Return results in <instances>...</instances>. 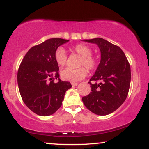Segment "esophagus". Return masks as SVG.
<instances>
[{"instance_id":"34e87169","label":"esophagus","mask_w":149,"mask_h":149,"mask_svg":"<svg viewBox=\"0 0 149 149\" xmlns=\"http://www.w3.org/2000/svg\"><path fill=\"white\" fill-rule=\"evenodd\" d=\"M71 85H72V86H77V85H78V83H71Z\"/></svg>"}]
</instances>
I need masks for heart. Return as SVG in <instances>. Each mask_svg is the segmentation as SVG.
<instances>
[{"mask_svg":"<svg viewBox=\"0 0 149 149\" xmlns=\"http://www.w3.org/2000/svg\"><path fill=\"white\" fill-rule=\"evenodd\" d=\"M71 49L74 52L77 53L81 57L79 66L83 67L78 69L67 67L61 71V77L65 80H69L71 82H76L83 79L86 76L88 73V69L89 71H94L97 67L98 60L95 57L92 55V49L88 45L85 44L79 43L73 46ZM54 59L59 66H64L67 60V54L63 47H59L56 49L54 52ZM85 66V68L84 67Z\"/></svg>","mask_w":149,"mask_h":149,"instance_id":"heart-1","label":"heart"}]
</instances>
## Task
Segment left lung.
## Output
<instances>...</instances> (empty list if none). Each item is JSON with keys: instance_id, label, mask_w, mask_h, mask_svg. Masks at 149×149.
Listing matches in <instances>:
<instances>
[{"instance_id": "1", "label": "left lung", "mask_w": 149, "mask_h": 149, "mask_svg": "<svg viewBox=\"0 0 149 149\" xmlns=\"http://www.w3.org/2000/svg\"><path fill=\"white\" fill-rule=\"evenodd\" d=\"M83 40L98 45L101 60L89 82L91 93L82 100L94 113L108 115L118 109L127 98L131 80L130 66L118 46L101 38Z\"/></svg>"}]
</instances>
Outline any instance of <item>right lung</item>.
Returning a JSON list of instances; mask_svg holds the SVG:
<instances>
[{
	"instance_id": "obj_1",
	"label": "right lung",
	"mask_w": 149,
	"mask_h": 149,
	"mask_svg": "<svg viewBox=\"0 0 149 149\" xmlns=\"http://www.w3.org/2000/svg\"><path fill=\"white\" fill-rule=\"evenodd\" d=\"M69 40L50 38L32 47L18 69L17 83L22 100L37 115L47 116L60 108L65 93L71 88L69 82L59 79L54 52ZM59 81L54 83V79Z\"/></svg>"
}]
</instances>
